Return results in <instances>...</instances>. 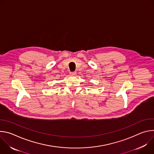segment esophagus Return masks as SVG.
<instances>
[{"label": "esophagus", "instance_id": "34e87169", "mask_svg": "<svg viewBox=\"0 0 154 154\" xmlns=\"http://www.w3.org/2000/svg\"><path fill=\"white\" fill-rule=\"evenodd\" d=\"M70 75H72V76L75 75H76V72H70Z\"/></svg>", "mask_w": 154, "mask_h": 154}]
</instances>
